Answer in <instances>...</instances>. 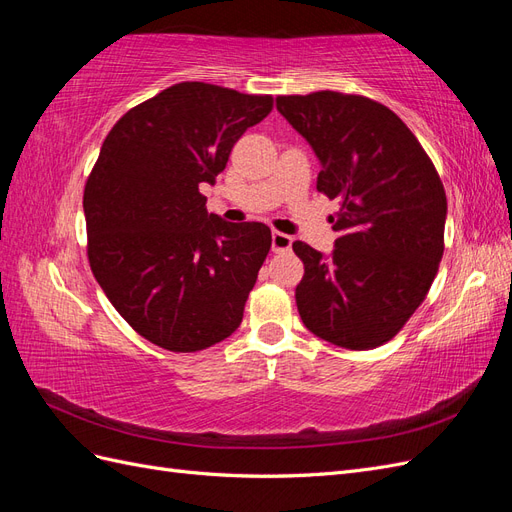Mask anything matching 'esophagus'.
I'll return each instance as SVG.
<instances>
[{
    "label": "esophagus",
    "instance_id": "obj_1",
    "mask_svg": "<svg viewBox=\"0 0 512 512\" xmlns=\"http://www.w3.org/2000/svg\"><path fill=\"white\" fill-rule=\"evenodd\" d=\"M290 245H292V237H290V235H284V232H280V230H273V235H271V247H273L275 254H277V252H288Z\"/></svg>",
    "mask_w": 512,
    "mask_h": 512
}]
</instances>
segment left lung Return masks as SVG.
Wrapping results in <instances>:
<instances>
[{
	"label": "left lung",
	"mask_w": 512,
	"mask_h": 512,
	"mask_svg": "<svg viewBox=\"0 0 512 512\" xmlns=\"http://www.w3.org/2000/svg\"><path fill=\"white\" fill-rule=\"evenodd\" d=\"M322 164L316 188L337 198L327 260L294 241V290L305 327L324 342L371 350L393 339L427 297L444 254L446 194L436 166L391 108L342 91L277 96Z\"/></svg>",
	"instance_id": "obj_1"
}]
</instances>
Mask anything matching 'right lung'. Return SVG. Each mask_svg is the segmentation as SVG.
<instances>
[{
    "instance_id": "add662e5",
    "label": "right lung",
    "mask_w": 512,
    "mask_h": 512,
    "mask_svg": "<svg viewBox=\"0 0 512 512\" xmlns=\"http://www.w3.org/2000/svg\"><path fill=\"white\" fill-rule=\"evenodd\" d=\"M273 96L185 81L123 115L85 183L87 258L130 327L170 352H196L237 331L271 250V228L207 213L241 134Z\"/></svg>"
}]
</instances>
